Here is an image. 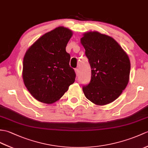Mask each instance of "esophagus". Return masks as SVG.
Here are the masks:
<instances>
[{
  "instance_id": "esophagus-1",
  "label": "esophagus",
  "mask_w": 148,
  "mask_h": 148,
  "mask_svg": "<svg viewBox=\"0 0 148 148\" xmlns=\"http://www.w3.org/2000/svg\"><path fill=\"white\" fill-rule=\"evenodd\" d=\"M75 74H76L77 76H78L79 74V70L78 69H75Z\"/></svg>"
}]
</instances>
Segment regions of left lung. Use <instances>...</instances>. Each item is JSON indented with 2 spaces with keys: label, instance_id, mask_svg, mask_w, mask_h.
Here are the masks:
<instances>
[{
  "label": "left lung",
  "instance_id": "left-lung-1",
  "mask_svg": "<svg viewBox=\"0 0 148 148\" xmlns=\"http://www.w3.org/2000/svg\"><path fill=\"white\" fill-rule=\"evenodd\" d=\"M81 43L91 69V79L82 88L85 97L97 105L115 101L128 84V55L112 37L98 32L84 33Z\"/></svg>",
  "mask_w": 148,
  "mask_h": 148
}]
</instances>
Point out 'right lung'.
I'll return each instance as SVG.
<instances>
[{
	"instance_id": "add662e5",
	"label": "right lung",
	"mask_w": 148,
	"mask_h": 148,
	"mask_svg": "<svg viewBox=\"0 0 148 148\" xmlns=\"http://www.w3.org/2000/svg\"><path fill=\"white\" fill-rule=\"evenodd\" d=\"M73 33L64 26L44 34L26 51L22 76L27 90L38 101L51 104L59 100L75 81L66 50Z\"/></svg>"
}]
</instances>
